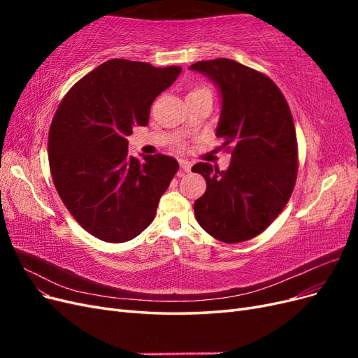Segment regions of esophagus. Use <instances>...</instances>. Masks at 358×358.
<instances>
[{"label": "esophagus", "instance_id": "obj_1", "mask_svg": "<svg viewBox=\"0 0 358 358\" xmlns=\"http://www.w3.org/2000/svg\"><path fill=\"white\" fill-rule=\"evenodd\" d=\"M179 166L183 171H189L191 170V162L188 159H179Z\"/></svg>", "mask_w": 358, "mask_h": 358}]
</instances>
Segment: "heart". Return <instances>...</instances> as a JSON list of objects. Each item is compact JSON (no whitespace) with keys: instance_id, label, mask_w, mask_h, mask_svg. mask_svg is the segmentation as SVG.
<instances>
[{"instance_id":"heart-1","label":"heart","mask_w":358,"mask_h":358,"mask_svg":"<svg viewBox=\"0 0 358 358\" xmlns=\"http://www.w3.org/2000/svg\"><path fill=\"white\" fill-rule=\"evenodd\" d=\"M201 90H206V88H197V90H192V91H201ZM192 91H191V92H192Z\"/></svg>"}]
</instances>
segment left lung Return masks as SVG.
<instances>
[{
    "instance_id": "8db88e82",
    "label": "left lung",
    "mask_w": 358,
    "mask_h": 358,
    "mask_svg": "<svg viewBox=\"0 0 358 358\" xmlns=\"http://www.w3.org/2000/svg\"><path fill=\"white\" fill-rule=\"evenodd\" d=\"M189 69L220 88L216 137L222 138V148H232L225 171L208 162L192 167L208 185L194 203V213L215 239L245 242L276 220L294 189L299 169L294 121L284 94L268 76L227 58L199 61Z\"/></svg>"
}]
</instances>
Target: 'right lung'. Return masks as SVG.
<instances>
[{"label":"right lung","mask_w":358,"mask_h":358,"mask_svg":"<svg viewBox=\"0 0 358 358\" xmlns=\"http://www.w3.org/2000/svg\"><path fill=\"white\" fill-rule=\"evenodd\" d=\"M180 71L109 59L73 85L53 116V183L73 218L100 241L122 243L142 233L179 170L162 154L129 157L127 136L148 125L150 106Z\"/></svg>","instance_id":"obj_1"}]
</instances>
